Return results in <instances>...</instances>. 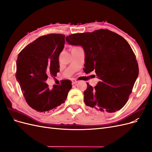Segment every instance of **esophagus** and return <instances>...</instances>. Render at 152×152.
Here are the masks:
<instances>
[{
    "label": "esophagus",
    "instance_id": "1",
    "mask_svg": "<svg viewBox=\"0 0 152 152\" xmlns=\"http://www.w3.org/2000/svg\"><path fill=\"white\" fill-rule=\"evenodd\" d=\"M77 82H78V81H77V79H72V84H76Z\"/></svg>",
    "mask_w": 152,
    "mask_h": 152
}]
</instances>
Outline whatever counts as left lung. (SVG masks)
<instances>
[{"mask_svg":"<svg viewBox=\"0 0 152 152\" xmlns=\"http://www.w3.org/2000/svg\"><path fill=\"white\" fill-rule=\"evenodd\" d=\"M67 42L85 53V72L95 70L99 81L94 88L87 83L84 103L93 111L108 115L127 102L139 74L134 53L122 37L108 30L72 34Z\"/></svg>","mask_w":152,"mask_h":152,"instance_id":"left-lung-1","label":"left lung"}]
</instances>
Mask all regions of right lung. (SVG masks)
Here are the masks:
<instances>
[{"label":"right lung","instance_id":"1","mask_svg":"<svg viewBox=\"0 0 152 152\" xmlns=\"http://www.w3.org/2000/svg\"><path fill=\"white\" fill-rule=\"evenodd\" d=\"M65 37L55 34L40 37L18 54L16 80L26 102L37 112L49 113L56 109L65 103L72 88L68 80L54 85L52 89L45 83L49 76L56 77L59 72V56L65 46Z\"/></svg>","mask_w":152,"mask_h":152}]
</instances>
